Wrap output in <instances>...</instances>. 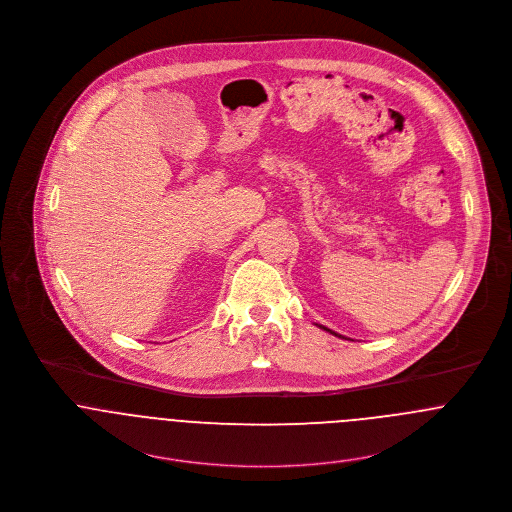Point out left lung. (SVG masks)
<instances>
[{"label": "left lung", "instance_id": "obj_1", "mask_svg": "<svg viewBox=\"0 0 512 512\" xmlns=\"http://www.w3.org/2000/svg\"><path fill=\"white\" fill-rule=\"evenodd\" d=\"M317 325V323H315ZM319 329H323V331H327V333H331V335H335V337H341V339H347V337H343V335H339V333H335V331H331V329H327L325 325H317Z\"/></svg>", "mask_w": 512, "mask_h": 512}]
</instances>
